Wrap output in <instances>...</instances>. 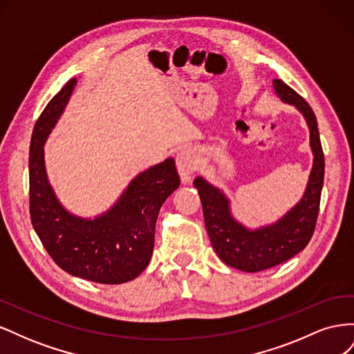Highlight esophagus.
Listing matches in <instances>:
<instances>
[{"label":"esophagus","mask_w":354,"mask_h":354,"mask_svg":"<svg viewBox=\"0 0 354 354\" xmlns=\"http://www.w3.org/2000/svg\"><path fill=\"white\" fill-rule=\"evenodd\" d=\"M176 162H177V168H178L181 181H183V183H187V181L192 177V174H194L195 171L198 169L199 160H198L196 153L192 151V149H183V151H180L177 153Z\"/></svg>","instance_id":"esophagus-1"}]
</instances>
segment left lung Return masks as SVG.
Segmentation results:
<instances>
[{"label":"left lung","instance_id":"8db88e82","mask_svg":"<svg viewBox=\"0 0 354 354\" xmlns=\"http://www.w3.org/2000/svg\"><path fill=\"white\" fill-rule=\"evenodd\" d=\"M281 100L294 104L306 118L313 151V168L304 195L279 221L257 230H248L232 217L229 201L202 177L194 185L199 192L203 218L214 251L227 266L242 272H261L291 259L303 251L316 227L320 194L324 186L325 158L317 130V121L310 104L281 80H273Z\"/></svg>","mask_w":354,"mask_h":354}]
</instances>
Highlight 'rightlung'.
Masks as SVG:
<instances>
[{
	"label": "right lung",
	"instance_id": "add662e5",
	"mask_svg": "<svg viewBox=\"0 0 354 354\" xmlns=\"http://www.w3.org/2000/svg\"><path fill=\"white\" fill-rule=\"evenodd\" d=\"M77 80L66 82L39 115L29 147V212L38 238L55 263L72 276L95 283L133 281L151 261L155 224L165 199L180 186L173 158L138 174L115 205L94 220L72 216L53 192L44 165L51 128Z\"/></svg>",
	"mask_w": 354,
	"mask_h": 354
}]
</instances>
